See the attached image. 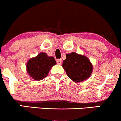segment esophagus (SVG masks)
<instances>
[{"instance_id":"esophagus-1","label":"esophagus","mask_w":121,"mask_h":121,"mask_svg":"<svg viewBox=\"0 0 121 121\" xmlns=\"http://www.w3.org/2000/svg\"><path fill=\"white\" fill-rule=\"evenodd\" d=\"M57 63L58 64H59V65L61 64H62V60L61 59L57 60Z\"/></svg>"}]
</instances>
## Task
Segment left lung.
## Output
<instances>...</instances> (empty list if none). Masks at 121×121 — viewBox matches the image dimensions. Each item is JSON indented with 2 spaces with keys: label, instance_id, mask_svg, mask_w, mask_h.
Wrapping results in <instances>:
<instances>
[{
  "label": "left lung",
  "instance_id": "1",
  "mask_svg": "<svg viewBox=\"0 0 121 121\" xmlns=\"http://www.w3.org/2000/svg\"><path fill=\"white\" fill-rule=\"evenodd\" d=\"M62 66L67 76L76 83L89 78L93 69L92 64L87 57L74 52L66 54Z\"/></svg>",
  "mask_w": 121,
  "mask_h": 121
}]
</instances>
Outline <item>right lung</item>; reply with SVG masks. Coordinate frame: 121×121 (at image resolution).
<instances>
[{"instance_id": "1", "label": "right lung", "mask_w": 121, "mask_h": 121, "mask_svg": "<svg viewBox=\"0 0 121 121\" xmlns=\"http://www.w3.org/2000/svg\"><path fill=\"white\" fill-rule=\"evenodd\" d=\"M56 64L53 57L41 52L36 57L29 59L26 64V70L32 78L40 81L48 76L51 68Z\"/></svg>"}]
</instances>
